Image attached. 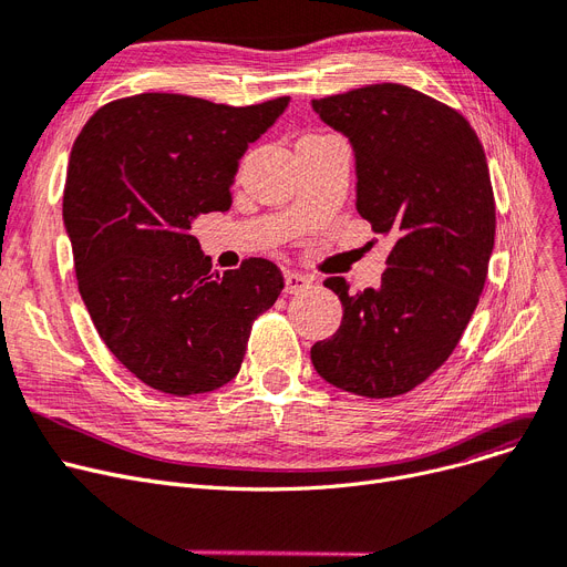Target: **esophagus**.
<instances>
[{"mask_svg": "<svg viewBox=\"0 0 567 567\" xmlns=\"http://www.w3.org/2000/svg\"><path fill=\"white\" fill-rule=\"evenodd\" d=\"M310 285H312V278H310V276L293 274V270H287V274H285V291H287V293L306 291Z\"/></svg>", "mask_w": 567, "mask_h": 567, "instance_id": "34e87169", "label": "esophagus"}]
</instances>
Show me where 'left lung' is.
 Here are the masks:
<instances>
[{
    "label": "left lung",
    "instance_id": "left-lung-1",
    "mask_svg": "<svg viewBox=\"0 0 567 567\" xmlns=\"http://www.w3.org/2000/svg\"><path fill=\"white\" fill-rule=\"evenodd\" d=\"M312 111L348 136L357 210L393 248L378 289L324 282L342 322L310 359L342 391L401 396L450 359L484 289L496 202L482 143L461 113L399 83L312 100Z\"/></svg>",
    "mask_w": 567,
    "mask_h": 567
}]
</instances>
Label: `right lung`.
I'll return each instance as SVG.
<instances>
[{
	"label": "right lung",
	"instance_id": "1",
	"mask_svg": "<svg viewBox=\"0 0 567 567\" xmlns=\"http://www.w3.org/2000/svg\"><path fill=\"white\" fill-rule=\"evenodd\" d=\"M289 106L145 92L96 111L69 155L64 229L83 303L115 359L171 396L231 382L285 287L268 259L213 274L192 236L229 210L238 159Z\"/></svg>",
	"mask_w": 567,
	"mask_h": 567
}]
</instances>
